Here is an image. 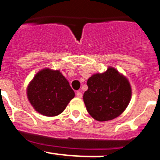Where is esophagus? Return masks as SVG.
Returning a JSON list of instances; mask_svg holds the SVG:
<instances>
[{"label": "esophagus", "instance_id": "esophagus-1", "mask_svg": "<svg viewBox=\"0 0 160 160\" xmlns=\"http://www.w3.org/2000/svg\"><path fill=\"white\" fill-rule=\"evenodd\" d=\"M82 95H83V94H82L81 91H77V98H82Z\"/></svg>", "mask_w": 160, "mask_h": 160}]
</instances>
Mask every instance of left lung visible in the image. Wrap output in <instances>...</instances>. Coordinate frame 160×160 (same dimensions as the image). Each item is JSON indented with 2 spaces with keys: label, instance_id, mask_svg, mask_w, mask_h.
Masks as SVG:
<instances>
[{
  "label": "left lung",
  "instance_id": "8db88e82",
  "mask_svg": "<svg viewBox=\"0 0 160 160\" xmlns=\"http://www.w3.org/2000/svg\"><path fill=\"white\" fill-rule=\"evenodd\" d=\"M87 85L88 89L83 94V102L88 113L98 121L116 118L131 101L129 81L112 67H108L103 73L91 76Z\"/></svg>",
  "mask_w": 160,
  "mask_h": 160
}]
</instances>
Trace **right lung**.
<instances>
[{
    "mask_svg": "<svg viewBox=\"0 0 160 160\" xmlns=\"http://www.w3.org/2000/svg\"><path fill=\"white\" fill-rule=\"evenodd\" d=\"M75 96L59 70L46 68L37 72L27 88V97L34 109L46 116L62 112Z\"/></svg>",
    "mask_w": 160,
    "mask_h": 160,
    "instance_id": "obj_1",
    "label": "right lung"
}]
</instances>
